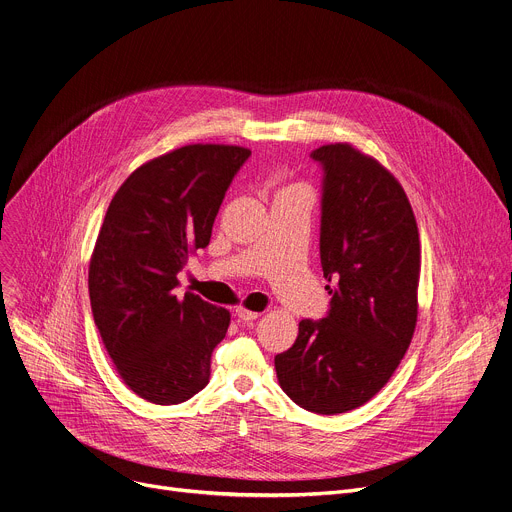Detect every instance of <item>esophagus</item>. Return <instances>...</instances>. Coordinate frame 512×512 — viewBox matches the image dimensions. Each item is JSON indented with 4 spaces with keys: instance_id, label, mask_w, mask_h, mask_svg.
I'll return each mask as SVG.
<instances>
[{
    "instance_id": "34e87169",
    "label": "esophagus",
    "mask_w": 512,
    "mask_h": 512,
    "mask_svg": "<svg viewBox=\"0 0 512 512\" xmlns=\"http://www.w3.org/2000/svg\"><path fill=\"white\" fill-rule=\"evenodd\" d=\"M235 314H237V318L239 320H243V322H251V320H257L261 314L259 312H255V310H247V308H243V306H239L237 310H235Z\"/></svg>"
}]
</instances>
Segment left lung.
Listing matches in <instances>:
<instances>
[{
    "mask_svg": "<svg viewBox=\"0 0 512 512\" xmlns=\"http://www.w3.org/2000/svg\"><path fill=\"white\" fill-rule=\"evenodd\" d=\"M322 165L320 265L333 296L322 320H302L275 355L282 390L316 414L374 398L392 378L416 327L421 241L398 179L347 143L312 151Z\"/></svg>",
    "mask_w": 512,
    "mask_h": 512,
    "instance_id": "obj_1",
    "label": "left lung"
}]
</instances>
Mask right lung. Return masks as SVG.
I'll list each match as a JSON object with an SVG mask.
<instances>
[{
    "instance_id": "right-lung-1",
    "label": "right lung",
    "mask_w": 512,
    "mask_h": 512,
    "mask_svg": "<svg viewBox=\"0 0 512 512\" xmlns=\"http://www.w3.org/2000/svg\"><path fill=\"white\" fill-rule=\"evenodd\" d=\"M249 155L232 145L175 149L132 171L108 206L89 261L91 312L120 378L147 402H185L210 380L230 312L173 290L188 257L208 247Z\"/></svg>"
}]
</instances>
